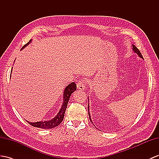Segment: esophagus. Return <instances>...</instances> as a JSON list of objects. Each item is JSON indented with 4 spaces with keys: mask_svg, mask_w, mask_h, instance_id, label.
I'll return each mask as SVG.
<instances>
[{
    "mask_svg": "<svg viewBox=\"0 0 159 159\" xmlns=\"http://www.w3.org/2000/svg\"><path fill=\"white\" fill-rule=\"evenodd\" d=\"M85 81L84 80H81L80 81H79V83H77V88L80 90H84L85 89Z\"/></svg>",
    "mask_w": 159,
    "mask_h": 159,
    "instance_id": "1",
    "label": "esophagus"
}]
</instances>
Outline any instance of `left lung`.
Instances as JSON below:
<instances>
[{"label": "left lung", "mask_w": 159, "mask_h": 159, "mask_svg": "<svg viewBox=\"0 0 159 159\" xmlns=\"http://www.w3.org/2000/svg\"><path fill=\"white\" fill-rule=\"evenodd\" d=\"M132 48H133V51L135 52V53H136V54L139 56V57H140L141 58H142V59H144L143 58V56H142V54H141V53H140V50H138V49L134 46V45H132ZM89 104H88V113H89V119H90V120H91V121L92 122V121H91V116H90V113H89ZM93 123V122H92Z\"/></svg>", "instance_id": "8db88e82"}]
</instances>
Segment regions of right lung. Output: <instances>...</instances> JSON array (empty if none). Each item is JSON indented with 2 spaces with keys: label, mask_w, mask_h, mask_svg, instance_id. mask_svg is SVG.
<instances>
[{
  "label": "right lung",
  "mask_w": 159,
  "mask_h": 159,
  "mask_svg": "<svg viewBox=\"0 0 159 159\" xmlns=\"http://www.w3.org/2000/svg\"><path fill=\"white\" fill-rule=\"evenodd\" d=\"M31 42V39L30 40V42L27 43H26L25 46H23V48H21L23 49L24 48H25L27 45H29ZM76 90V84L72 82L70 84H69L68 86L65 88L64 91V97H63V103L62 107H61V109H60L59 112L58 113L54 118L49 120V121H37V122H30L27 121L30 125H31L34 127L36 128H42V129H51V128H54L56 126H58L59 124H60L61 122L64 119V113L65 111H66V109L68 105V102L69 101V99H70V97L72 93L75 91Z\"/></svg>",
  "instance_id": "1"
}]
</instances>
